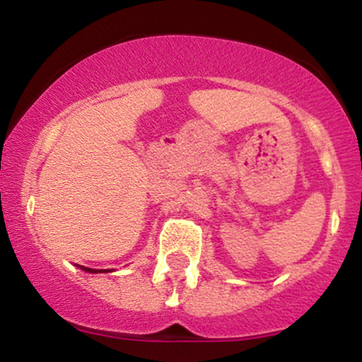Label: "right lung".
I'll list each match as a JSON object with an SVG mask.
<instances>
[{"instance_id":"obj_1","label":"right lung","mask_w":362,"mask_h":362,"mask_svg":"<svg viewBox=\"0 0 362 362\" xmlns=\"http://www.w3.org/2000/svg\"><path fill=\"white\" fill-rule=\"evenodd\" d=\"M81 269H83V271H85V272H105V271H97V269H88V267H83V265H81Z\"/></svg>"}]
</instances>
